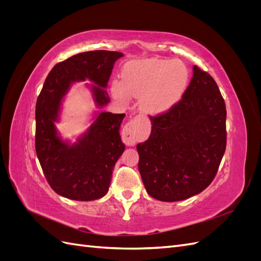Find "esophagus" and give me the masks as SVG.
<instances>
[{"label":"esophagus","instance_id":"esophagus-1","mask_svg":"<svg viewBox=\"0 0 261 261\" xmlns=\"http://www.w3.org/2000/svg\"><path fill=\"white\" fill-rule=\"evenodd\" d=\"M122 139L127 146H133L137 141L136 133V123L135 121H129L124 126L122 130Z\"/></svg>","mask_w":261,"mask_h":261}]
</instances>
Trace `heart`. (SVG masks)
I'll return each instance as SVG.
<instances>
[{"instance_id": "obj_1", "label": "heart", "mask_w": 261, "mask_h": 261, "mask_svg": "<svg viewBox=\"0 0 261 261\" xmlns=\"http://www.w3.org/2000/svg\"><path fill=\"white\" fill-rule=\"evenodd\" d=\"M188 83V70L179 60H135L126 63L121 82L112 85L113 97L126 102L128 97L139 98L141 111L158 115L175 106Z\"/></svg>"}]
</instances>
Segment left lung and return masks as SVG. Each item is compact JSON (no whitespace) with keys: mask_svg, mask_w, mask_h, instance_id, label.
I'll list each match as a JSON object with an SVG mask.
<instances>
[{"mask_svg":"<svg viewBox=\"0 0 261 261\" xmlns=\"http://www.w3.org/2000/svg\"><path fill=\"white\" fill-rule=\"evenodd\" d=\"M181 99L169 111L150 116L151 134L137 145L138 169L147 193L178 201L206 189L226 147V109L215 80L195 65Z\"/></svg>","mask_w":261,"mask_h":261,"instance_id":"8db88e82","label":"left lung"}]
</instances>
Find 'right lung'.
<instances>
[{
  "mask_svg": "<svg viewBox=\"0 0 261 261\" xmlns=\"http://www.w3.org/2000/svg\"><path fill=\"white\" fill-rule=\"evenodd\" d=\"M123 53L88 51L58 63L48 77L36 105V152L53 191L68 199L89 201L103 197L114 165L124 151L120 125L125 114L101 112L77 143L69 145L58 135L61 101L75 82L88 80L98 107L110 102L107 88L116 60Z\"/></svg>",
  "mask_w": 261,
  "mask_h": 261,
  "instance_id": "right-lung-1",
  "label": "right lung"
}]
</instances>
